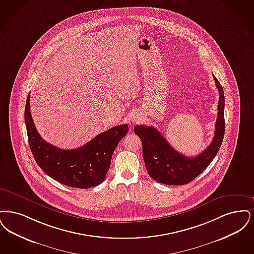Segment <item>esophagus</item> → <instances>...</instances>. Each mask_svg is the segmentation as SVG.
<instances>
[{"label":"esophagus","instance_id":"34e87169","mask_svg":"<svg viewBox=\"0 0 254 254\" xmlns=\"http://www.w3.org/2000/svg\"><path fill=\"white\" fill-rule=\"evenodd\" d=\"M131 121H132V123H136V122L139 121V117L138 116H132V118H131Z\"/></svg>","mask_w":254,"mask_h":254}]
</instances>
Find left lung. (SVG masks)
I'll use <instances>...</instances> for the list:
<instances>
[{
	"label": "left lung",
	"instance_id": "8db88e82",
	"mask_svg": "<svg viewBox=\"0 0 254 254\" xmlns=\"http://www.w3.org/2000/svg\"><path fill=\"white\" fill-rule=\"evenodd\" d=\"M219 92L218 114L214 136L201 154L190 157L176 151L165 137L152 126L136 125L133 131L142 142L144 162L149 176L158 183L166 185H184L198 177L217 155L225 134V97L218 79L213 76Z\"/></svg>",
	"mask_w": 254,
	"mask_h": 254
}]
</instances>
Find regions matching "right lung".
<instances>
[{
  "instance_id": "right-lung-1",
  "label": "right lung",
  "mask_w": 254,
  "mask_h": 254,
  "mask_svg": "<svg viewBox=\"0 0 254 254\" xmlns=\"http://www.w3.org/2000/svg\"><path fill=\"white\" fill-rule=\"evenodd\" d=\"M24 121L37 164L56 181L77 189L96 187L103 182L113 153L129 130L127 124L115 126L79 148L60 149L44 141L37 131L30 113V93L26 99Z\"/></svg>"
}]
</instances>
